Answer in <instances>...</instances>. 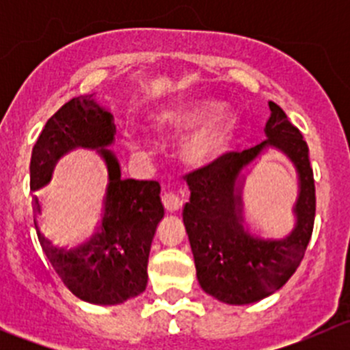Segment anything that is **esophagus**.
Listing matches in <instances>:
<instances>
[{"mask_svg":"<svg viewBox=\"0 0 350 350\" xmlns=\"http://www.w3.org/2000/svg\"><path fill=\"white\" fill-rule=\"evenodd\" d=\"M162 203H164L165 210L171 211V213H176V211L183 208V200L178 195H174V193H164L162 195Z\"/></svg>","mask_w":350,"mask_h":350,"instance_id":"1","label":"esophagus"}]
</instances>
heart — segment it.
Instances as JSON below:
<instances>
[{"instance_id": "heart-1", "label": "heart", "mask_w": 350, "mask_h": 350, "mask_svg": "<svg viewBox=\"0 0 350 350\" xmlns=\"http://www.w3.org/2000/svg\"><path fill=\"white\" fill-rule=\"evenodd\" d=\"M154 125L162 132L195 129L185 137L181 154L191 165H206L217 161L234 139L237 118L230 109L217 100H189L167 105L154 115ZM125 147L140 154L147 150V142L139 133H125Z\"/></svg>"}]
</instances>
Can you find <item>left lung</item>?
I'll list each match as a JSON object with an SVG mask.
<instances>
[{"label":"left lung","mask_w":350,"mask_h":350,"mask_svg":"<svg viewBox=\"0 0 350 350\" xmlns=\"http://www.w3.org/2000/svg\"><path fill=\"white\" fill-rule=\"evenodd\" d=\"M267 140L242 152H228L186 174L191 196L183 210L195 257L198 283L227 305H249L283 288L295 274L312 239L315 221V181L308 146L276 103L269 101ZM269 146L283 152L299 174L293 207L295 227L283 239H260L243 221L241 189L246 168Z\"/></svg>","instance_id":"left-lung-1"}]
</instances>
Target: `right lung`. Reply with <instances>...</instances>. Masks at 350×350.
<instances>
[{"mask_svg":"<svg viewBox=\"0 0 350 350\" xmlns=\"http://www.w3.org/2000/svg\"><path fill=\"white\" fill-rule=\"evenodd\" d=\"M115 132L113 115L94 93L72 98L45 123L30 161L31 191L44 188L59 159L74 149L96 150L107 164L103 217L88 242L70 247L55 243L38 225L37 196L31 204L42 249L69 291L83 301L109 306L146 291L150 245L164 218L157 181L122 178L118 159L108 149Z\"/></svg>","mask_w":350,"mask_h":350,"instance_id":"1","label":"right lung"}]
</instances>
